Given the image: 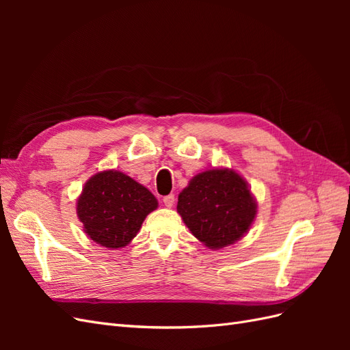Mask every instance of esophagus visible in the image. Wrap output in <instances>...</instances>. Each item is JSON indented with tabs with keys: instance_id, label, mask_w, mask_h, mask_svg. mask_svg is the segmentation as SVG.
<instances>
[{
	"instance_id": "obj_1",
	"label": "esophagus",
	"mask_w": 350,
	"mask_h": 350,
	"mask_svg": "<svg viewBox=\"0 0 350 350\" xmlns=\"http://www.w3.org/2000/svg\"><path fill=\"white\" fill-rule=\"evenodd\" d=\"M163 203L166 207H172L175 204V196L174 194H169L163 197Z\"/></svg>"
}]
</instances>
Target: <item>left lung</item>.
Instances as JSON below:
<instances>
[{"instance_id": "obj_1", "label": "left lung", "mask_w": 350, "mask_h": 350, "mask_svg": "<svg viewBox=\"0 0 350 350\" xmlns=\"http://www.w3.org/2000/svg\"><path fill=\"white\" fill-rule=\"evenodd\" d=\"M178 213L206 247L220 250L247 234L257 203L241 175L232 169H210L196 175L178 196Z\"/></svg>"}]
</instances>
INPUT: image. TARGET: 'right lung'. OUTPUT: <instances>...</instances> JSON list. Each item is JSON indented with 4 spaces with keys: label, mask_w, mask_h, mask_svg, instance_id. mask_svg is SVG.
<instances>
[{
    "label": "right lung",
    "mask_w": 350,
    "mask_h": 350,
    "mask_svg": "<svg viewBox=\"0 0 350 350\" xmlns=\"http://www.w3.org/2000/svg\"><path fill=\"white\" fill-rule=\"evenodd\" d=\"M157 208L156 197L120 171H103L84 184L77 215L88 237L102 247L122 248Z\"/></svg>",
    "instance_id": "1"
}]
</instances>
